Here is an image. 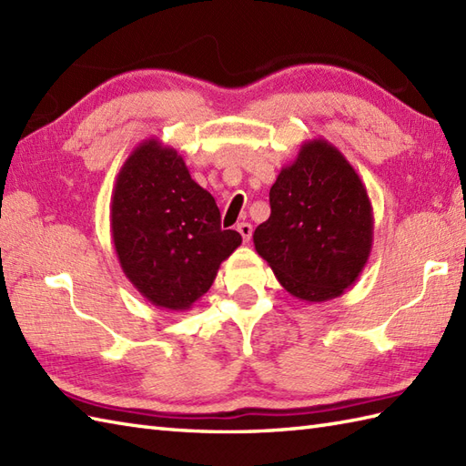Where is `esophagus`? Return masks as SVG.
I'll use <instances>...</instances> for the list:
<instances>
[{"instance_id": "esophagus-1", "label": "esophagus", "mask_w": 466, "mask_h": 466, "mask_svg": "<svg viewBox=\"0 0 466 466\" xmlns=\"http://www.w3.org/2000/svg\"><path fill=\"white\" fill-rule=\"evenodd\" d=\"M238 232L242 234V240H244V242H250V238H252V224L240 222V224H238Z\"/></svg>"}]
</instances>
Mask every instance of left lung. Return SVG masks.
I'll list each match as a JSON object with an SVG mask.
<instances>
[{"instance_id":"left-lung-1","label":"left lung","mask_w":466,"mask_h":466,"mask_svg":"<svg viewBox=\"0 0 466 466\" xmlns=\"http://www.w3.org/2000/svg\"><path fill=\"white\" fill-rule=\"evenodd\" d=\"M370 198L350 162L324 137L304 142L270 187V218L254 248L294 299L326 302L350 289L369 262Z\"/></svg>"}]
</instances>
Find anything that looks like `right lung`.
<instances>
[{
	"label": "right lung",
	"instance_id": "1",
	"mask_svg": "<svg viewBox=\"0 0 466 466\" xmlns=\"http://www.w3.org/2000/svg\"><path fill=\"white\" fill-rule=\"evenodd\" d=\"M110 226L117 260L147 302L190 310L210 290L220 264L242 244L222 230L214 196L184 157L160 140L142 142L116 177Z\"/></svg>",
	"mask_w": 466,
	"mask_h": 466
}]
</instances>
